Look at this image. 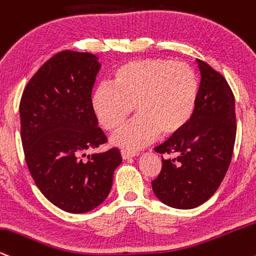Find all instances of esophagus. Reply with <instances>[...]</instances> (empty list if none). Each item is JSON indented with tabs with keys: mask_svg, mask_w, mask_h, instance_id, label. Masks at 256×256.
<instances>
[{
	"mask_svg": "<svg viewBox=\"0 0 256 256\" xmlns=\"http://www.w3.org/2000/svg\"><path fill=\"white\" fill-rule=\"evenodd\" d=\"M139 153L135 152V151H124V150H122L121 151V157L123 159H129V158H133L135 156H138Z\"/></svg>",
	"mask_w": 256,
	"mask_h": 256,
	"instance_id": "34e87169",
	"label": "esophagus"
}]
</instances>
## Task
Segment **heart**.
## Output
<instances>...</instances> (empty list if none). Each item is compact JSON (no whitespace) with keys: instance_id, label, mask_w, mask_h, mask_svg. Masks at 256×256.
I'll return each instance as SVG.
<instances>
[{"instance_id":"1","label":"heart","mask_w":256,"mask_h":256,"mask_svg":"<svg viewBox=\"0 0 256 256\" xmlns=\"http://www.w3.org/2000/svg\"><path fill=\"white\" fill-rule=\"evenodd\" d=\"M199 82L188 64L165 58L127 62L114 72L112 86L99 85L91 96L96 118L108 132L118 129L133 114L139 116L114 135L112 144L139 148L160 134L175 136L193 118Z\"/></svg>"}]
</instances>
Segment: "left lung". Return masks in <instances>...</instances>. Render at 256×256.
Instances as JSON below:
<instances>
[{"label":"left lung","mask_w":256,"mask_h":256,"mask_svg":"<svg viewBox=\"0 0 256 256\" xmlns=\"http://www.w3.org/2000/svg\"><path fill=\"white\" fill-rule=\"evenodd\" d=\"M201 81L193 118L181 133L156 147L162 170L153 193L165 205L189 210L217 192L232 157L236 139L235 97L225 78L196 60Z\"/></svg>","instance_id":"left-lung-1"}]
</instances>
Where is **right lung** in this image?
<instances>
[{
    "label": "right lung",
    "instance_id": "1",
    "mask_svg": "<svg viewBox=\"0 0 256 256\" xmlns=\"http://www.w3.org/2000/svg\"><path fill=\"white\" fill-rule=\"evenodd\" d=\"M99 69L93 54L61 51L33 75L20 100L21 141L33 181L69 213L100 205L122 163L117 148L86 156L106 142L91 106Z\"/></svg>",
    "mask_w": 256,
    "mask_h": 256
}]
</instances>
